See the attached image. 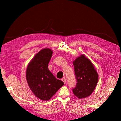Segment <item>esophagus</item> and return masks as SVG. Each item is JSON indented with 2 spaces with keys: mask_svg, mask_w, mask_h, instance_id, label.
Here are the masks:
<instances>
[{
  "mask_svg": "<svg viewBox=\"0 0 121 121\" xmlns=\"http://www.w3.org/2000/svg\"><path fill=\"white\" fill-rule=\"evenodd\" d=\"M66 79L65 78H64L62 79V81L64 82V83H65V84L66 83Z\"/></svg>",
  "mask_w": 121,
  "mask_h": 121,
  "instance_id": "esophagus-1",
  "label": "esophagus"
}]
</instances>
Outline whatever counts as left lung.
<instances>
[{
    "label": "left lung",
    "mask_w": 121,
    "mask_h": 121,
    "mask_svg": "<svg viewBox=\"0 0 121 121\" xmlns=\"http://www.w3.org/2000/svg\"><path fill=\"white\" fill-rule=\"evenodd\" d=\"M76 86L72 89L73 94L79 99L91 95L98 81V75L91 61L84 55L73 62Z\"/></svg>",
    "instance_id": "left-lung-1"
}]
</instances>
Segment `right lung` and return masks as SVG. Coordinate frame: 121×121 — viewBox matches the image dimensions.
Listing matches in <instances>:
<instances>
[{
	"label": "right lung",
	"instance_id": "obj_1",
	"mask_svg": "<svg viewBox=\"0 0 121 121\" xmlns=\"http://www.w3.org/2000/svg\"><path fill=\"white\" fill-rule=\"evenodd\" d=\"M52 55L50 49L41 50L29 63L26 70V80L30 89L42 100H49L64 85L48 69Z\"/></svg>",
	"mask_w": 121,
	"mask_h": 121
}]
</instances>
